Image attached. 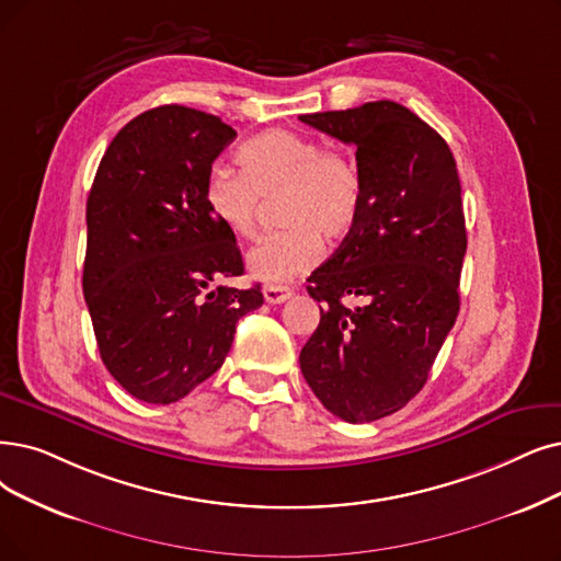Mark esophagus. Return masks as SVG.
Instances as JSON below:
<instances>
[{
	"label": "esophagus",
	"instance_id": "esophagus-1",
	"mask_svg": "<svg viewBox=\"0 0 561 561\" xmlns=\"http://www.w3.org/2000/svg\"><path fill=\"white\" fill-rule=\"evenodd\" d=\"M289 297H293V287H287V285H266L264 287L266 304H283Z\"/></svg>",
	"mask_w": 561,
	"mask_h": 561
}]
</instances>
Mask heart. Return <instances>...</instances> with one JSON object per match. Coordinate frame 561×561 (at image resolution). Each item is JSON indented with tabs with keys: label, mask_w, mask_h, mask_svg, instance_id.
<instances>
[{
	"label": "heart",
	"mask_w": 561,
	"mask_h": 561,
	"mask_svg": "<svg viewBox=\"0 0 561 561\" xmlns=\"http://www.w3.org/2000/svg\"><path fill=\"white\" fill-rule=\"evenodd\" d=\"M237 165L214 168L205 203L220 228L237 239L257 232L260 199L283 193L285 230L266 234L249 253V268L262 283H285L316 266L327 239H343L356 226L364 182L339 149L297 130L272 128L237 149Z\"/></svg>",
	"instance_id": "obj_1"
}]
</instances>
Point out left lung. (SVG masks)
Masks as SVG:
<instances>
[{"label": "left lung", "instance_id": "left-lung-1", "mask_svg": "<svg viewBox=\"0 0 561 561\" xmlns=\"http://www.w3.org/2000/svg\"><path fill=\"white\" fill-rule=\"evenodd\" d=\"M301 122L356 147L364 203L341 249L308 278L322 306L299 364L331 414L368 423L423 389L458 318L467 251L458 168L439 133L393 101Z\"/></svg>", "mask_w": 561, "mask_h": 561}]
</instances>
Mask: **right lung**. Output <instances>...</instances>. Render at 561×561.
I'll use <instances>...</instances> for the list:
<instances>
[{"instance_id": "1", "label": "right lung", "mask_w": 561, "mask_h": 561, "mask_svg": "<svg viewBox=\"0 0 561 561\" xmlns=\"http://www.w3.org/2000/svg\"><path fill=\"white\" fill-rule=\"evenodd\" d=\"M237 138L218 117L161 105L105 149L87 197L82 293L105 368L138 400L170 405L211 377L239 318L262 306L237 239L205 203L216 156Z\"/></svg>"}]
</instances>
